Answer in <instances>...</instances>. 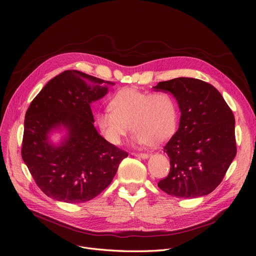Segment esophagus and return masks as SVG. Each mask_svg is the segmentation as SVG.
Returning a JSON list of instances; mask_svg holds the SVG:
<instances>
[{"label":"esophagus","instance_id":"esophagus-1","mask_svg":"<svg viewBox=\"0 0 256 256\" xmlns=\"http://www.w3.org/2000/svg\"><path fill=\"white\" fill-rule=\"evenodd\" d=\"M132 156H137V158H147L150 156L148 154H138V152L132 154Z\"/></svg>","mask_w":256,"mask_h":256}]
</instances>
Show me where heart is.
Here are the masks:
<instances>
[{
  "mask_svg": "<svg viewBox=\"0 0 256 256\" xmlns=\"http://www.w3.org/2000/svg\"><path fill=\"white\" fill-rule=\"evenodd\" d=\"M109 109L98 112L96 124L104 138L113 145H119L130 128L138 145L160 144L176 130V102L166 92L121 89L110 100Z\"/></svg>",
  "mask_w": 256,
  "mask_h": 256,
  "instance_id": "obj_1",
  "label": "heart"
}]
</instances>
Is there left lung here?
Listing matches in <instances>:
<instances>
[{"label":"left lung","mask_w":256,"mask_h":256,"mask_svg":"<svg viewBox=\"0 0 256 256\" xmlns=\"http://www.w3.org/2000/svg\"><path fill=\"white\" fill-rule=\"evenodd\" d=\"M154 89L170 92L180 110L178 130L164 146L170 172L158 186L178 198L210 194L236 154L232 111L216 88L198 78H176Z\"/></svg>","instance_id":"1"}]
</instances>
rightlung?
<instances>
[{
	"instance_id": "1",
	"label": "right lung",
	"mask_w": 256,
	"mask_h": 256,
	"mask_svg": "<svg viewBox=\"0 0 256 256\" xmlns=\"http://www.w3.org/2000/svg\"><path fill=\"white\" fill-rule=\"evenodd\" d=\"M110 82L65 70L42 88L24 116L22 158L46 196L67 204L86 202L111 184L128 152L108 142L94 128L91 102L108 93ZM66 136L57 146L52 130Z\"/></svg>"
}]
</instances>
